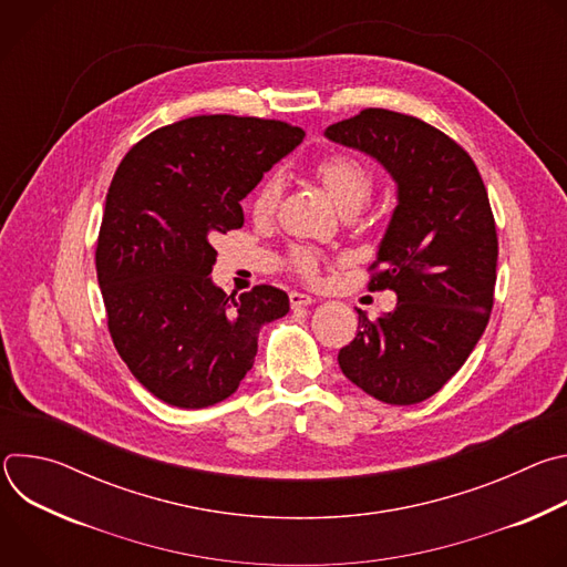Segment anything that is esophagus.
Returning a JSON list of instances; mask_svg holds the SVG:
<instances>
[{
	"instance_id": "34e87169",
	"label": "esophagus",
	"mask_w": 567,
	"mask_h": 567,
	"mask_svg": "<svg viewBox=\"0 0 567 567\" xmlns=\"http://www.w3.org/2000/svg\"><path fill=\"white\" fill-rule=\"evenodd\" d=\"M289 302H291V307H293V309H298V307H307V305H311V302H313V298H311L309 293L291 291V293H289Z\"/></svg>"
}]
</instances>
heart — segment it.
Here are the masks:
<instances>
[{
	"label": "heart",
	"mask_w": 567,
	"mask_h": 567,
	"mask_svg": "<svg viewBox=\"0 0 567 567\" xmlns=\"http://www.w3.org/2000/svg\"><path fill=\"white\" fill-rule=\"evenodd\" d=\"M313 173L341 210L361 208L372 195V186H374L372 173L368 171L365 164H361L359 158L350 154H332V156L320 158ZM278 197H280V179L278 177L265 179L254 197L256 215L260 217L271 215L278 204ZM293 265L302 274H313L316 256L311 251H296Z\"/></svg>",
	"instance_id": "1"
}]
</instances>
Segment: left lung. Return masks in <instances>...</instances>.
<instances>
[{
  "label": "left lung",
  "instance_id": "8db88e82",
  "mask_svg": "<svg viewBox=\"0 0 567 567\" xmlns=\"http://www.w3.org/2000/svg\"><path fill=\"white\" fill-rule=\"evenodd\" d=\"M326 138L374 158L396 186L370 280L396 307L377 320L357 309L359 334L339 365L370 396L411 406L464 365L489 322L498 237L487 188L471 156L415 116L363 110Z\"/></svg>",
  "mask_w": 567,
  "mask_h": 567
}]
</instances>
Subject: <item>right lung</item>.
Returning a JSON list of instances; mask_svg holds the SVG:
<instances>
[{"mask_svg":"<svg viewBox=\"0 0 567 567\" xmlns=\"http://www.w3.org/2000/svg\"><path fill=\"white\" fill-rule=\"evenodd\" d=\"M305 132L280 121L193 116L136 143L112 179L96 274L112 341L132 374L177 409H208L254 368L262 326L289 311L271 285L228 298L213 239Z\"/></svg>","mask_w":567,"mask_h":567,"instance_id":"add662e5","label":"right lung"}]
</instances>
